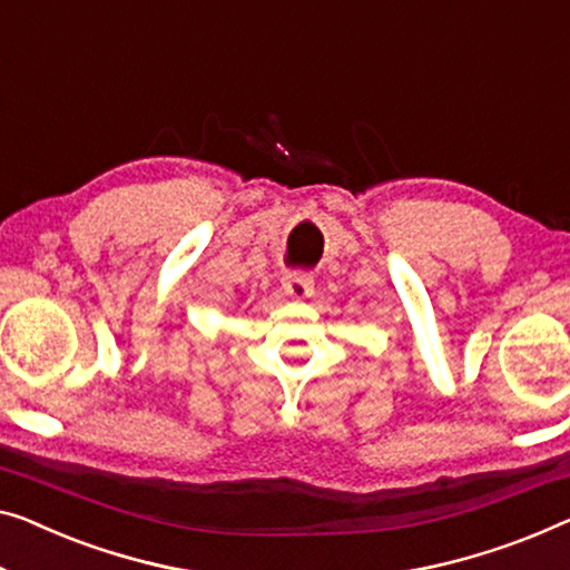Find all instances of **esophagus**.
I'll list each match as a JSON object with an SVG mask.
<instances>
[{
    "label": "esophagus",
    "instance_id": "34e87169",
    "mask_svg": "<svg viewBox=\"0 0 570 570\" xmlns=\"http://www.w3.org/2000/svg\"><path fill=\"white\" fill-rule=\"evenodd\" d=\"M282 286H284V294L292 296V299H307V296L314 294V282L312 276L307 274H286L282 278Z\"/></svg>",
    "mask_w": 570,
    "mask_h": 570
}]
</instances>
